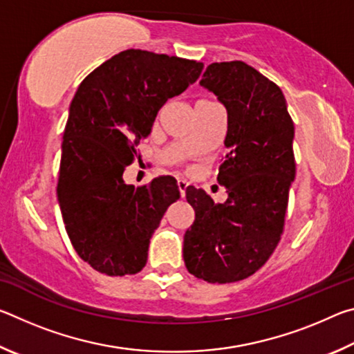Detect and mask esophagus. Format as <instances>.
Here are the masks:
<instances>
[{
    "instance_id": "esophagus-1",
    "label": "esophagus",
    "mask_w": 354,
    "mask_h": 354,
    "mask_svg": "<svg viewBox=\"0 0 354 354\" xmlns=\"http://www.w3.org/2000/svg\"><path fill=\"white\" fill-rule=\"evenodd\" d=\"M187 185H189V183L185 181V179H178V189H179V192H181L183 198L185 195V189H187Z\"/></svg>"
}]
</instances>
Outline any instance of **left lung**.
<instances>
[{"mask_svg":"<svg viewBox=\"0 0 354 354\" xmlns=\"http://www.w3.org/2000/svg\"><path fill=\"white\" fill-rule=\"evenodd\" d=\"M200 84L227 112L217 176L227 200L215 205L203 189H185L195 221L184 234L183 254L198 279L236 283L259 270L283 234L295 179V128L281 88L242 61L211 64Z\"/></svg>","mask_w":354,"mask_h":354,"instance_id":"1","label":"left lung"}]
</instances>
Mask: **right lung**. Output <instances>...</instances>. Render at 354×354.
Returning a JSON list of instances; mask_svg holds the SVG:
<instances>
[{"label":"right lung","mask_w":354,"mask_h":354,"mask_svg":"<svg viewBox=\"0 0 354 354\" xmlns=\"http://www.w3.org/2000/svg\"><path fill=\"white\" fill-rule=\"evenodd\" d=\"M203 67L127 50L77 87L64 131L57 201L71 245L97 272L124 277L145 267L149 239L179 189L171 176L134 187L123 171L160 107L198 80Z\"/></svg>","instance_id":"add662e5"}]
</instances>
